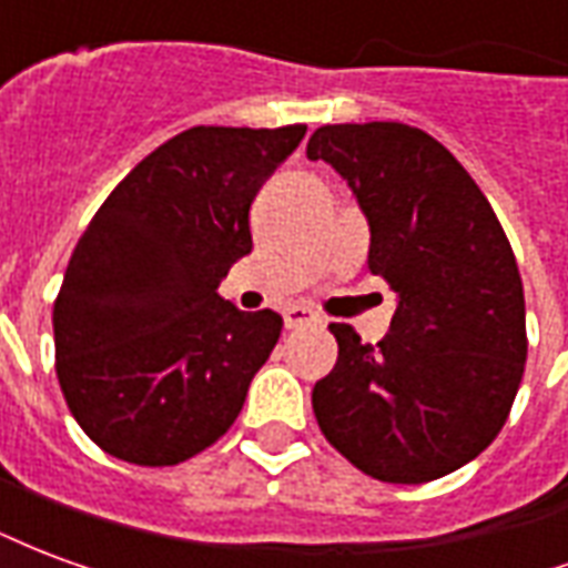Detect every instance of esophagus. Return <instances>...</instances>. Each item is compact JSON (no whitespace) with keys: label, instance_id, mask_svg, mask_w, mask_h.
<instances>
[{"label":"esophagus","instance_id":"1","mask_svg":"<svg viewBox=\"0 0 568 568\" xmlns=\"http://www.w3.org/2000/svg\"><path fill=\"white\" fill-rule=\"evenodd\" d=\"M283 322H285V328H304V325H316L320 316H316L310 307H288L283 310Z\"/></svg>","mask_w":568,"mask_h":568}]
</instances>
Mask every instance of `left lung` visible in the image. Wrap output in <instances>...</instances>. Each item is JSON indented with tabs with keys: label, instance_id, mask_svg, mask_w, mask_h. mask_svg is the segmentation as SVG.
<instances>
[{
	"label": "left lung",
	"instance_id": "1",
	"mask_svg": "<svg viewBox=\"0 0 568 568\" xmlns=\"http://www.w3.org/2000/svg\"><path fill=\"white\" fill-rule=\"evenodd\" d=\"M307 158L353 187L371 227V273L398 295L377 346L353 325H328L337 365L313 386L316 423L377 480L450 475L493 444L524 381L526 304L511 243L475 179L423 130L325 124Z\"/></svg>",
	"mask_w": 568,
	"mask_h": 568
}]
</instances>
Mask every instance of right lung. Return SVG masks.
Segmentation results:
<instances>
[{
  "instance_id": "1",
  "label": "right lung",
  "mask_w": 568,
  "mask_h": 568,
  "mask_svg": "<svg viewBox=\"0 0 568 568\" xmlns=\"http://www.w3.org/2000/svg\"><path fill=\"white\" fill-rule=\"evenodd\" d=\"M191 128L105 197L54 301L57 381L84 435L133 465H179L234 426L283 332L273 310L219 295L252 252L248 206L304 140Z\"/></svg>"
}]
</instances>
